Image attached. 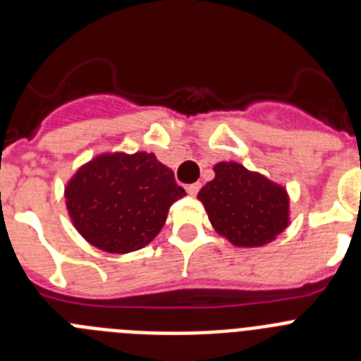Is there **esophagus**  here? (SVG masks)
Returning a JSON list of instances; mask_svg holds the SVG:
<instances>
[{
  "label": "esophagus",
  "mask_w": 361,
  "mask_h": 361,
  "mask_svg": "<svg viewBox=\"0 0 361 361\" xmlns=\"http://www.w3.org/2000/svg\"><path fill=\"white\" fill-rule=\"evenodd\" d=\"M199 190H200V183H195V184H190V186L186 188V191L188 193H190L191 197H195L197 193H199Z\"/></svg>",
  "instance_id": "esophagus-1"
}]
</instances>
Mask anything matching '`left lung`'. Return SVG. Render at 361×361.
Masks as SVG:
<instances>
[{
    "mask_svg": "<svg viewBox=\"0 0 361 361\" xmlns=\"http://www.w3.org/2000/svg\"><path fill=\"white\" fill-rule=\"evenodd\" d=\"M215 178L199 191L209 222L237 247H260L289 226L286 188L238 162H216Z\"/></svg>",
    "mask_w": 361,
    "mask_h": 361,
    "instance_id": "8db88e82",
    "label": "left lung"
}]
</instances>
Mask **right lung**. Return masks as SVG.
Instances as JSON below:
<instances>
[{
    "instance_id": "obj_1",
    "label": "right lung",
    "mask_w": 361,
    "mask_h": 361,
    "mask_svg": "<svg viewBox=\"0 0 361 361\" xmlns=\"http://www.w3.org/2000/svg\"><path fill=\"white\" fill-rule=\"evenodd\" d=\"M186 191L153 153H101L65 186L66 209L88 244L106 253H132L157 237L170 206Z\"/></svg>"
}]
</instances>
